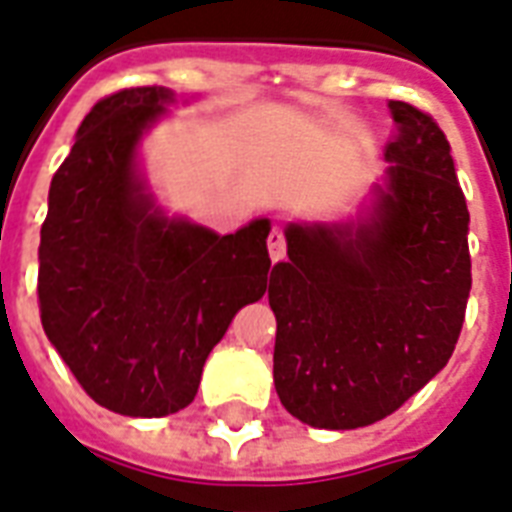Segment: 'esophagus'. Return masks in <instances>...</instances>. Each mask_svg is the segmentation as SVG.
Masks as SVG:
<instances>
[{
  "instance_id": "obj_1",
  "label": "esophagus",
  "mask_w": 512,
  "mask_h": 512,
  "mask_svg": "<svg viewBox=\"0 0 512 512\" xmlns=\"http://www.w3.org/2000/svg\"><path fill=\"white\" fill-rule=\"evenodd\" d=\"M268 252H271L273 263L284 260V252H287V239H284L282 228H273L271 233H268Z\"/></svg>"
}]
</instances>
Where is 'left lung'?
<instances>
[{"label":"left lung","mask_w":512,"mask_h":512,"mask_svg":"<svg viewBox=\"0 0 512 512\" xmlns=\"http://www.w3.org/2000/svg\"><path fill=\"white\" fill-rule=\"evenodd\" d=\"M389 109L373 220L357 233L290 225L268 279L273 384L319 429L368 427L411 400L451 360L470 298V212L446 134L408 101Z\"/></svg>","instance_id":"1"}]
</instances>
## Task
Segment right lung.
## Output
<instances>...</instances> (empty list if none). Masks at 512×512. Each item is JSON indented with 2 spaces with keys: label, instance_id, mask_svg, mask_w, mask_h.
<instances>
[{
  "label": "right lung",
  "instance_id": "add662e5",
  "mask_svg": "<svg viewBox=\"0 0 512 512\" xmlns=\"http://www.w3.org/2000/svg\"><path fill=\"white\" fill-rule=\"evenodd\" d=\"M171 91L123 88L93 104L53 174L39 230V317L88 397L123 416L193 403L236 311L263 298L271 222L217 236L152 212L136 142Z\"/></svg>",
  "mask_w": 512,
  "mask_h": 512
}]
</instances>
